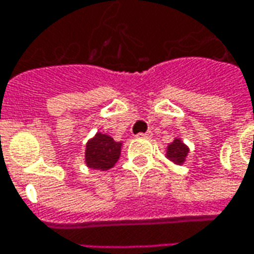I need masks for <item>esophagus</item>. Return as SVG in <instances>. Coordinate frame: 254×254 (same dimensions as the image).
Segmentation results:
<instances>
[{
    "label": "esophagus",
    "instance_id": "34e87169",
    "mask_svg": "<svg viewBox=\"0 0 254 254\" xmlns=\"http://www.w3.org/2000/svg\"><path fill=\"white\" fill-rule=\"evenodd\" d=\"M151 136H152V132L151 130H147V132L144 133H138L137 137H141V138H151Z\"/></svg>",
    "mask_w": 254,
    "mask_h": 254
}]
</instances>
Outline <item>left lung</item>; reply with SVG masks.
<instances>
[{
	"instance_id": "left-lung-1",
	"label": "left lung",
	"mask_w": 254,
	"mask_h": 254,
	"mask_svg": "<svg viewBox=\"0 0 254 254\" xmlns=\"http://www.w3.org/2000/svg\"><path fill=\"white\" fill-rule=\"evenodd\" d=\"M188 152H189V148H188L185 144L182 143L180 138H176L173 143L167 147V158L170 160H173L177 165H182L185 162V158H187Z\"/></svg>"
}]
</instances>
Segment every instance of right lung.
<instances>
[{"label": "right lung", "mask_w": 254, "mask_h": 254, "mask_svg": "<svg viewBox=\"0 0 254 254\" xmlns=\"http://www.w3.org/2000/svg\"><path fill=\"white\" fill-rule=\"evenodd\" d=\"M121 143L116 141L114 138L96 133L94 138L87 143L85 148V163L95 170H109L116 165L121 154Z\"/></svg>", "instance_id": "right-lung-1"}]
</instances>
